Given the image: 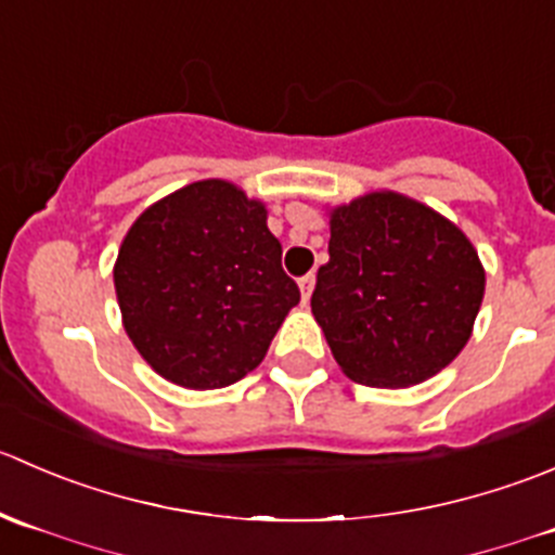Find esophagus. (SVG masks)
I'll use <instances>...</instances> for the list:
<instances>
[{
	"label": "esophagus",
	"mask_w": 555,
	"mask_h": 555,
	"mask_svg": "<svg viewBox=\"0 0 555 555\" xmlns=\"http://www.w3.org/2000/svg\"><path fill=\"white\" fill-rule=\"evenodd\" d=\"M312 285H315V275H305V278H299V291H301V301H307L310 299V294H312Z\"/></svg>",
	"instance_id": "1"
}]
</instances>
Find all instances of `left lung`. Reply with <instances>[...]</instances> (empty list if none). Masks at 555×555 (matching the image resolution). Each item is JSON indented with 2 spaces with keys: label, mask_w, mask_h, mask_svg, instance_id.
<instances>
[{
  "label": "left lung",
  "mask_w": 555,
  "mask_h": 555,
  "mask_svg": "<svg viewBox=\"0 0 555 555\" xmlns=\"http://www.w3.org/2000/svg\"><path fill=\"white\" fill-rule=\"evenodd\" d=\"M312 315L353 383L408 388L446 370L469 339L486 272L459 227L375 191L332 210Z\"/></svg>",
  "instance_id": "8db88e82"
}]
</instances>
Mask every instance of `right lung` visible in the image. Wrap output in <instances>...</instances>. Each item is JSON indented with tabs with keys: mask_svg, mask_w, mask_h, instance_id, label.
<instances>
[{
	"mask_svg": "<svg viewBox=\"0 0 555 555\" xmlns=\"http://www.w3.org/2000/svg\"><path fill=\"white\" fill-rule=\"evenodd\" d=\"M280 256L264 205L237 185L199 180L164 196L131 223L115 261L126 334L175 386H232L299 305Z\"/></svg>",
	"mask_w": 555,
	"mask_h": 555,
	"instance_id": "right-lung-1",
	"label": "right lung"
}]
</instances>
